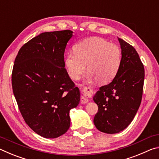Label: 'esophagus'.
<instances>
[{
  "mask_svg": "<svg viewBox=\"0 0 159 159\" xmlns=\"http://www.w3.org/2000/svg\"><path fill=\"white\" fill-rule=\"evenodd\" d=\"M83 95L80 97V103L81 104H86L89 101V97L91 95V94L93 93L92 90L90 88L85 87L83 89L82 91Z\"/></svg>",
  "mask_w": 159,
  "mask_h": 159,
  "instance_id": "1",
  "label": "esophagus"
}]
</instances>
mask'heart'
I'll return each instance as SVG.
<instances>
[{"instance_id":"b5f03b06","label":"heart","mask_w":159,"mask_h":159,"mask_svg":"<svg viewBox=\"0 0 159 159\" xmlns=\"http://www.w3.org/2000/svg\"><path fill=\"white\" fill-rule=\"evenodd\" d=\"M74 52L67 54L64 64L69 76L77 80L87 67L89 76L101 83L111 81L121 64V51L117 45L99 37H90L79 41Z\"/></svg>"}]
</instances>
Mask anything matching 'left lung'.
I'll return each instance as SVG.
<instances>
[{"instance_id":"obj_1","label":"left lung","mask_w":159,"mask_h":159,"mask_svg":"<svg viewBox=\"0 0 159 159\" xmlns=\"http://www.w3.org/2000/svg\"><path fill=\"white\" fill-rule=\"evenodd\" d=\"M121 48V64L112 81L99 88L93 97L98 106L94 118L97 129L115 134L132 122L140 106L144 68L138 53L131 45L118 39Z\"/></svg>"}]
</instances>
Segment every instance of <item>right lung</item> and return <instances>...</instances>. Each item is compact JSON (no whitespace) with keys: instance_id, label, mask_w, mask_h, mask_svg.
I'll return each mask as SVG.
<instances>
[{"instance_id":"add662e5","label":"right lung","mask_w":159,"mask_h":159,"mask_svg":"<svg viewBox=\"0 0 159 159\" xmlns=\"http://www.w3.org/2000/svg\"><path fill=\"white\" fill-rule=\"evenodd\" d=\"M70 30L45 32L19 50L12 73L13 93L26 124L45 138L62 135L80 91L65 69L64 54Z\"/></svg>"}]
</instances>
